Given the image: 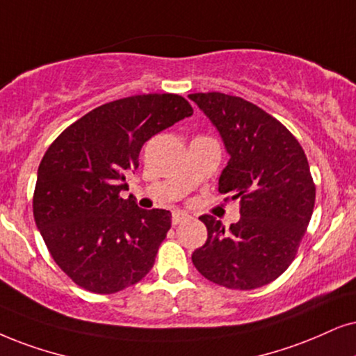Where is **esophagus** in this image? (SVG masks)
Returning a JSON list of instances; mask_svg holds the SVG:
<instances>
[{
	"label": "esophagus",
	"instance_id": "34e87169",
	"mask_svg": "<svg viewBox=\"0 0 356 356\" xmlns=\"http://www.w3.org/2000/svg\"><path fill=\"white\" fill-rule=\"evenodd\" d=\"M188 218H191V217H188L187 213H184V211H174V213H172V225L175 227V225L187 222Z\"/></svg>",
	"mask_w": 356,
	"mask_h": 356
}]
</instances>
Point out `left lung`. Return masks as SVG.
<instances>
[{
    "label": "left lung",
    "instance_id": "1",
    "mask_svg": "<svg viewBox=\"0 0 356 356\" xmlns=\"http://www.w3.org/2000/svg\"><path fill=\"white\" fill-rule=\"evenodd\" d=\"M188 98L222 136L230 159L218 192L240 200L241 215L228 232L202 215L209 235L192 253L193 266L228 289L266 286L289 268L312 217L316 186L307 157L289 129L253 103L220 92Z\"/></svg>",
    "mask_w": 356,
    "mask_h": 356
}]
</instances>
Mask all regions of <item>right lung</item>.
<instances>
[{
	"label": "right lung",
	"mask_w": 356,
	"mask_h": 356,
	"mask_svg": "<svg viewBox=\"0 0 356 356\" xmlns=\"http://www.w3.org/2000/svg\"><path fill=\"white\" fill-rule=\"evenodd\" d=\"M186 98L149 93L95 108L49 146L38 169L34 220L75 284L113 294L141 281L170 228V211L121 199L147 139L192 116Z\"/></svg>",
	"instance_id": "add662e5"
}]
</instances>
